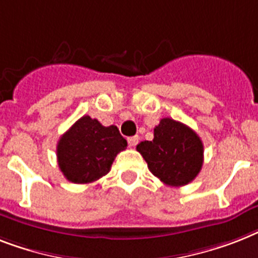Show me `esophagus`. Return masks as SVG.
<instances>
[{
    "instance_id": "obj_1",
    "label": "esophagus",
    "mask_w": 258,
    "mask_h": 258,
    "mask_svg": "<svg viewBox=\"0 0 258 258\" xmlns=\"http://www.w3.org/2000/svg\"><path fill=\"white\" fill-rule=\"evenodd\" d=\"M138 143H139V136H138V135L128 138V146H130V147H135Z\"/></svg>"
}]
</instances>
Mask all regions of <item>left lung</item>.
<instances>
[{"mask_svg": "<svg viewBox=\"0 0 258 258\" xmlns=\"http://www.w3.org/2000/svg\"><path fill=\"white\" fill-rule=\"evenodd\" d=\"M136 150L151 172L172 187L190 183L204 160V147L198 134L171 118H163L154 128V139L140 142Z\"/></svg>", "mask_w": 258, "mask_h": 258, "instance_id": "1", "label": "left lung"}]
</instances>
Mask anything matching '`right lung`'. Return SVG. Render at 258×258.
<instances>
[{"label":"right lung","mask_w":258,"mask_h":258,"mask_svg":"<svg viewBox=\"0 0 258 258\" xmlns=\"http://www.w3.org/2000/svg\"><path fill=\"white\" fill-rule=\"evenodd\" d=\"M125 147L127 140L116 125L104 127L85 115L60 136L56 159L69 181L87 184L107 175L116 155Z\"/></svg>","instance_id":"add662e5"}]
</instances>
